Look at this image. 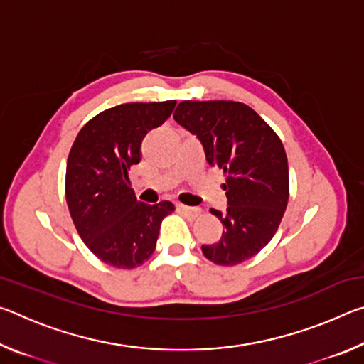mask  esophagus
Wrapping results in <instances>:
<instances>
[{
    "label": "esophagus",
    "instance_id": "34e87169",
    "mask_svg": "<svg viewBox=\"0 0 364 364\" xmlns=\"http://www.w3.org/2000/svg\"><path fill=\"white\" fill-rule=\"evenodd\" d=\"M176 208H178V212H181L183 215H186V217H189V218H196L200 215V208H197V207H188L183 204H176Z\"/></svg>",
    "mask_w": 364,
    "mask_h": 364
}]
</instances>
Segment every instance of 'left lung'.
Wrapping results in <instances>:
<instances>
[{"label": "left lung", "mask_w": 364, "mask_h": 364, "mask_svg": "<svg viewBox=\"0 0 364 364\" xmlns=\"http://www.w3.org/2000/svg\"><path fill=\"white\" fill-rule=\"evenodd\" d=\"M173 119L200 141L208 165L226 173V210H210L225 231L218 242L202 245V254L225 267L249 260L271 241L286 212L284 146L268 123L242 102L183 101Z\"/></svg>", "instance_id": "1"}]
</instances>
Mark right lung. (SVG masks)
Returning <instances> with one entry per match:
<instances>
[{
  "label": "right lung",
  "mask_w": 364,
  "mask_h": 364,
  "mask_svg": "<svg viewBox=\"0 0 364 364\" xmlns=\"http://www.w3.org/2000/svg\"><path fill=\"white\" fill-rule=\"evenodd\" d=\"M176 101L130 102L104 110L80 130L65 170V197L80 237L110 267L132 269L156 250L168 200L147 205L132 189L128 171L141 143L173 112Z\"/></svg>",
  "instance_id": "obj_1"
}]
</instances>
